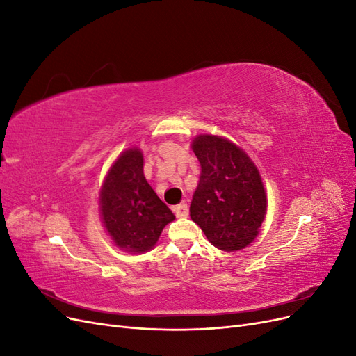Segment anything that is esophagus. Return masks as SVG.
<instances>
[{
  "instance_id": "34e87169",
  "label": "esophagus",
  "mask_w": 356,
  "mask_h": 356,
  "mask_svg": "<svg viewBox=\"0 0 356 356\" xmlns=\"http://www.w3.org/2000/svg\"><path fill=\"white\" fill-rule=\"evenodd\" d=\"M174 212H175V215L178 218H186L187 215H188V207H187V203H179V204H177V207H174Z\"/></svg>"
}]
</instances>
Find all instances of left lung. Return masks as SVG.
<instances>
[{
	"label": "left lung",
	"instance_id": "8db88e82",
	"mask_svg": "<svg viewBox=\"0 0 356 356\" xmlns=\"http://www.w3.org/2000/svg\"><path fill=\"white\" fill-rule=\"evenodd\" d=\"M191 145L202 169L190 217L218 250L239 251L257 238L266 217L260 174L227 139L199 135Z\"/></svg>",
	"mask_w": 356,
	"mask_h": 356
}]
</instances>
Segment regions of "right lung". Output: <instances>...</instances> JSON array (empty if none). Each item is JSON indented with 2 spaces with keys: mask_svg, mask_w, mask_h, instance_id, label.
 <instances>
[{
  "mask_svg": "<svg viewBox=\"0 0 356 356\" xmlns=\"http://www.w3.org/2000/svg\"><path fill=\"white\" fill-rule=\"evenodd\" d=\"M105 229L117 246L145 252L156 245L165 225L175 217L144 177V157L136 148L115 160L101 190Z\"/></svg>",
  "mask_w": 356,
  "mask_h": 356,
  "instance_id": "1",
  "label": "right lung"
}]
</instances>
